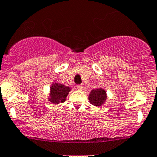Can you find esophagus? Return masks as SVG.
<instances>
[{"instance_id": "1", "label": "esophagus", "mask_w": 157, "mask_h": 157, "mask_svg": "<svg viewBox=\"0 0 157 157\" xmlns=\"http://www.w3.org/2000/svg\"><path fill=\"white\" fill-rule=\"evenodd\" d=\"M77 88L79 90H82V89H83V86H82V84H80V85L77 86Z\"/></svg>"}]
</instances>
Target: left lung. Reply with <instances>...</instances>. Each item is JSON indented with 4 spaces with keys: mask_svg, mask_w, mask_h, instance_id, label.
Returning a JSON list of instances; mask_svg holds the SVG:
<instances>
[{
    "mask_svg": "<svg viewBox=\"0 0 157 157\" xmlns=\"http://www.w3.org/2000/svg\"><path fill=\"white\" fill-rule=\"evenodd\" d=\"M106 92L103 89H93L89 96V102L95 106H101L106 100Z\"/></svg>",
    "mask_w": 157,
    "mask_h": 157,
    "instance_id": "obj_1",
    "label": "left lung"
}]
</instances>
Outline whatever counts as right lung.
I'll list each match as a JSON object with an SVG mask.
<instances>
[{
  "mask_svg": "<svg viewBox=\"0 0 157 157\" xmlns=\"http://www.w3.org/2000/svg\"><path fill=\"white\" fill-rule=\"evenodd\" d=\"M70 91V87L65 86L63 84L57 83V82L53 83L51 87L49 101L55 104L64 102Z\"/></svg>",
  "mask_w": 157,
  "mask_h": 157,
  "instance_id": "right-lung-1",
  "label": "right lung"
}]
</instances>
